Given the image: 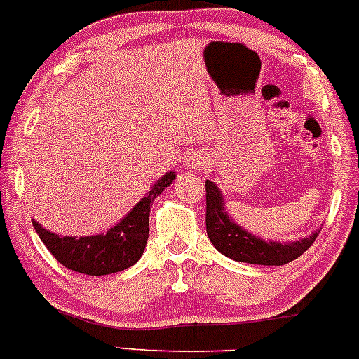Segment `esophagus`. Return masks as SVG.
<instances>
[{
  "label": "esophagus",
  "mask_w": 359,
  "mask_h": 359,
  "mask_svg": "<svg viewBox=\"0 0 359 359\" xmlns=\"http://www.w3.org/2000/svg\"><path fill=\"white\" fill-rule=\"evenodd\" d=\"M188 164H190L191 168H194V169H197L198 165L202 164V162H201V161H197V158H195V157H191V158H190V162H188Z\"/></svg>",
  "instance_id": "esophagus-1"
}]
</instances>
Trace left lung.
I'll return each mask as SVG.
<instances>
[{"label":"left lung","instance_id":"8db88e82","mask_svg":"<svg viewBox=\"0 0 359 359\" xmlns=\"http://www.w3.org/2000/svg\"><path fill=\"white\" fill-rule=\"evenodd\" d=\"M205 226L207 236L223 256L238 262L264 266H282L297 259L315 242L320 230L294 242L262 240L236 224L228 214L223 194L214 181H205Z\"/></svg>","mask_w":359,"mask_h":359}]
</instances>
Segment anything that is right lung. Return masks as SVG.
<instances>
[{
	"instance_id": "add662e5",
	"label": "right lung",
	"mask_w": 359,
	"mask_h": 359,
	"mask_svg": "<svg viewBox=\"0 0 359 359\" xmlns=\"http://www.w3.org/2000/svg\"><path fill=\"white\" fill-rule=\"evenodd\" d=\"M175 180V172H165L161 180L155 181L152 190L107 233L60 236L48 231L36 219H32V226L55 259L72 271L90 276L123 271L136 264L145 252L150 231V205Z\"/></svg>"
}]
</instances>
